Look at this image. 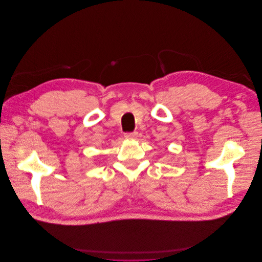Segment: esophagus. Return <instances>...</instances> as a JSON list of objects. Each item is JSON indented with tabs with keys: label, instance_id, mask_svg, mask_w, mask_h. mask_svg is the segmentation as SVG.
<instances>
[{
	"label": "esophagus",
	"instance_id": "esophagus-1",
	"mask_svg": "<svg viewBox=\"0 0 262 262\" xmlns=\"http://www.w3.org/2000/svg\"><path fill=\"white\" fill-rule=\"evenodd\" d=\"M124 137H125V139H137L138 138V132H126L125 134H124Z\"/></svg>",
	"mask_w": 262,
	"mask_h": 262
}]
</instances>
